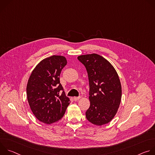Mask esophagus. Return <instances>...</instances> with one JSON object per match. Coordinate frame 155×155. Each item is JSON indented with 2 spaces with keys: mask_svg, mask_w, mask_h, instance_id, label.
Masks as SVG:
<instances>
[{
  "mask_svg": "<svg viewBox=\"0 0 155 155\" xmlns=\"http://www.w3.org/2000/svg\"><path fill=\"white\" fill-rule=\"evenodd\" d=\"M73 99H74V100L75 101H78L80 99V97H74Z\"/></svg>",
  "mask_w": 155,
  "mask_h": 155,
  "instance_id": "esophagus-1",
  "label": "esophagus"
}]
</instances>
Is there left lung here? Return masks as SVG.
Wrapping results in <instances>:
<instances>
[{
	"label": "left lung",
	"instance_id": "left-lung-1",
	"mask_svg": "<svg viewBox=\"0 0 155 155\" xmlns=\"http://www.w3.org/2000/svg\"><path fill=\"white\" fill-rule=\"evenodd\" d=\"M77 58L85 66L89 79L90 107L86 117L93 124H105L114 118L121 103L118 75L111 63L99 54L80 55Z\"/></svg>",
	"mask_w": 155,
	"mask_h": 155
}]
</instances>
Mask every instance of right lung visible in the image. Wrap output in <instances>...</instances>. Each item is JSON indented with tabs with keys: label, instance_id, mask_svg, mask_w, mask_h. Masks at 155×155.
I'll return each instance as SVG.
<instances>
[{
	"label": "right lung",
	"instance_id": "add662e5",
	"mask_svg": "<svg viewBox=\"0 0 155 155\" xmlns=\"http://www.w3.org/2000/svg\"><path fill=\"white\" fill-rule=\"evenodd\" d=\"M63 56L53 55L41 60L32 71L26 87L30 108L38 121L50 124L60 120L70 104L60 83L59 75L67 64Z\"/></svg>",
	"mask_w": 155,
	"mask_h": 155
}]
</instances>
